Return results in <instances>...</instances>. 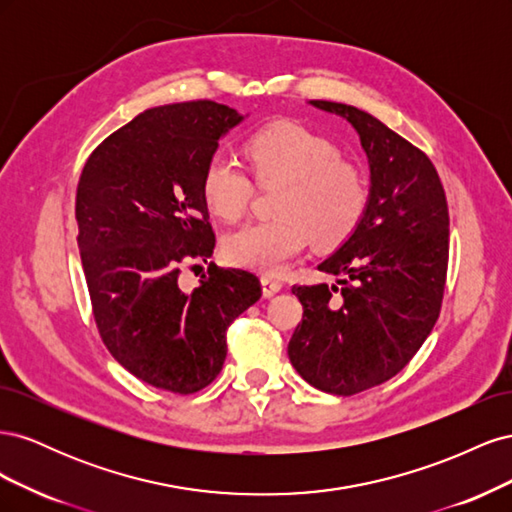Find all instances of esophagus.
<instances>
[{
	"instance_id": "esophagus-1",
	"label": "esophagus",
	"mask_w": 512,
	"mask_h": 512,
	"mask_svg": "<svg viewBox=\"0 0 512 512\" xmlns=\"http://www.w3.org/2000/svg\"><path fill=\"white\" fill-rule=\"evenodd\" d=\"M262 292H265V297H273L275 292L282 290V282L275 280L271 275H262Z\"/></svg>"
}]
</instances>
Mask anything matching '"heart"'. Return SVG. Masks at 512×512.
<instances>
[{
    "label": "heart",
    "mask_w": 512,
    "mask_h": 512,
    "mask_svg": "<svg viewBox=\"0 0 512 512\" xmlns=\"http://www.w3.org/2000/svg\"><path fill=\"white\" fill-rule=\"evenodd\" d=\"M252 175L260 188L280 185L275 220L247 224L224 241L228 262L260 273H280L314 239L335 247L359 226L369 205L363 170L342 158L339 147L297 121H273L245 141ZM256 185L226 156H213L200 177L207 209L237 222L252 205Z\"/></svg>",
    "instance_id": "heart-1"
}]
</instances>
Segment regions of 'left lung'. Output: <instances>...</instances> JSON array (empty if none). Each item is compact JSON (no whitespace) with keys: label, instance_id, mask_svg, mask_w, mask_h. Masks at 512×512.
Here are the masks:
<instances>
[{"label":"left lung","instance_id":"8db88e82","mask_svg":"<svg viewBox=\"0 0 512 512\" xmlns=\"http://www.w3.org/2000/svg\"><path fill=\"white\" fill-rule=\"evenodd\" d=\"M312 104L359 132L371 194L350 239L318 267L344 275L339 286H292L303 320L288 356L316 389L348 397L397 376L436 324L448 269V205L425 151L359 108Z\"/></svg>","mask_w":512,"mask_h":512}]
</instances>
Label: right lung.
I'll return each instance as SVG.
<instances>
[{"label":"right lung","instance_id":"obj_1","mask_svg":"<svg viewBox=\"0 0 512 512\" xmlns=\"http://www.w3.org/2000/svg\"><path fill=\"white\" fill-rule=\"evenodd\" d=\"M243 117L211 100L149 108L91 151L76 185L79 250L104 346L132 376L175 395L222 371L226 333L262 297L260 280L209 262L192 294L181 267L213 254L200 177Z\"/></svg>","mask_w":512,"mask_h":512}]
</instances>
